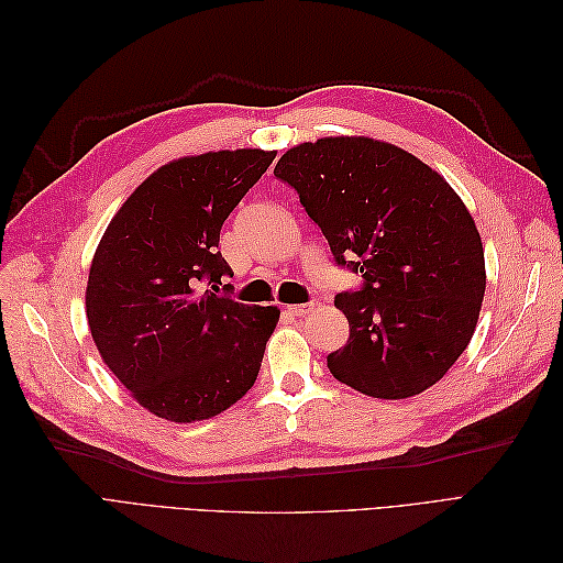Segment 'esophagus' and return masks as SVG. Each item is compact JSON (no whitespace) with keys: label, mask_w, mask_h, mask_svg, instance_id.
<instances>
[{"label":"esophagus","mask_w":563,"mask_h":563,"mask_svg":"<svg viewBox=\"0 0 563 563\" xmlns=\"http://www.w3.org/2000/svg\"><path fill=\"white\" fill-rule=\"evenodd\" d=\"M312 310V305L310 302H302V305H286L284 308V312L288 314V317H302V314H308Z\"/></svg>","instance_id":"34e87169"}]
</instances>
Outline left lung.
Segmentation results:
<instances>
[{"label":"left lung","mask_w":563,"mask_h":563,"mask_svg":"<svg viewBox=\"0 0 563 563\" xmlns=\"http://www.w3.org/2000/svg\"><path fill=\"white\" fill-rule=\"evenodd\" d=\"M338 267L362 286L335 296L347 343L333 378L368 397L432 387L465 352L486 291L482 236L465 203L428 164L373 139L302 143L277 162Z\"/></svg>","instance_id":"obj_1"}]
</instances>
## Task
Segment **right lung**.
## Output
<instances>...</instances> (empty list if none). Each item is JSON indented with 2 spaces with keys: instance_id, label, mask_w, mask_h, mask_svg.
<instances>
[{
  "instance_id": "add662e5",
  "label": "right lung",
  "mask_w": 563,
  "mask_h": 563,
  "mask_svg": "<svg viewBox=\"0 0 563 563\" xmlns=\"http://www.w3.org/2000/svg\"><path fill=\"white\" fill-rule=\"evenodd\" d=\"M275 152L183 157L139 185L93 255V343L131 397L172 422L207 420L258 378L277 308L232 300L220 228Z\"/></svg>"
}]
</instances>
